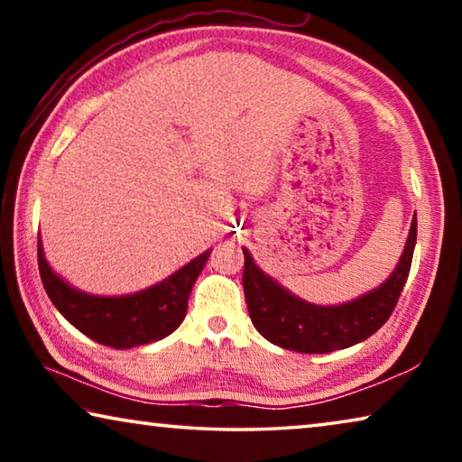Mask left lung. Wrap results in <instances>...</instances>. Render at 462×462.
Returning <instances> with one entry per match:
<instances>
[{
    "label": "left lung",
    "instance_id": "obj_1",
    "mask_svg": "<svg viewBox=\"0 0 462 462\" xmlns=\"http://www.w3.org/2000/svg\"><path fill=\"white\" fill-rule=\"evenodd\" d=\"M416 228L418 222L413 216L400 264L385 283L355 301L332 308L314 306L291 295L269 275H264L248 250L242 248L245 253L242 287L254 328L277 346L306 355L332 353L369 338L393 314L403 291L411 267L413 246H416Z\"/></svg>",
    "mask_w": 462,
    "mask_h": 462
}]
</instances>
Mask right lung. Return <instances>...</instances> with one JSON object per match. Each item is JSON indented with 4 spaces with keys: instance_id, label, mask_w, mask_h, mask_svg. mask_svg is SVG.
I'll return each mask as SVG.
<instances>
[{
    "instance_id": "1",
    "label": "right lung",
    "mask_w": 462,
    "mask_h": 462,
    "mask_svg": "<svg viewBox=\"0 0 462 462\" xmlns=\"http://www.w3.org/2000/svg\"><path fill=\"white\" fill-rule=\"evenodd\" d=\"M209 256V250L187 263L159 285L122 297H97L77 291L57 277L44 261L38 240V271L46 295L67 322L104 346L132 348L161 340L177 330L187 314V300Z\"/></svg>"
}]
</instances>
